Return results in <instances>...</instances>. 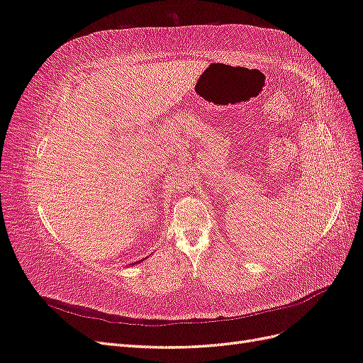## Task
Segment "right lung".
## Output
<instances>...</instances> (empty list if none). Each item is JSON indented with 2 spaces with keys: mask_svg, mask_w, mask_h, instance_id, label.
<instances>
[{
  "mask_svg": "<svg viewBox=\"0 0 363 363\" xmlns=\"http://www.w3.org/2000/svg\"><path fill=\"white\" fill-rule=\"evenodd\" d=\"M145 259H147V257H145ZM145 259H140V260H139V262H136V263H140V262H144ZM136 263H135V265H136Z\"/></svg>",
  "mask_w": 363,
  "mask_h": 363,
  "instance_id": "1",
  "label": "right lung"
}]
</instances>
